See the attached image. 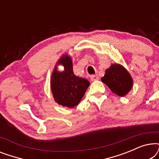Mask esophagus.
<instances>
[{
	"label": "esophagus",
	"instance_id": "esophagus-1",
	"mask_svg": "<svg viewBox=\"0 0 159 159\" xmlns=\"http://www.w3.org/2000/svg\"><path fill=\"white\" fill-rule=\"evenodd\" d=\"M90 79L92 81H96V80H99V77L98 75H91Z\"/></svg>",
	"mask_w": 159,
	"mask_h": 159
}]
</instances>
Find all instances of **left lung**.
<instances>
[{
    "mask_svg": "<svg viewBox=\"0 0 159 159\" xmlns=\"http://www.w3.org/2000/svg\"><path fill=\"white\" fill-rule=\"evenodd\" d=\"M101 80L113 93L121 97L127 95L133 84V80L128 71L118 64H112L106 69Z\"/></svg>",
    "mask_w": 159,
    "mask_h": 159,
    "instance_id": "left-lung-1",
    "label": "left lung"
}]
</instances>
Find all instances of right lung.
Here are the masks:
<instances>
[{
  "label": "right lung",
  "instance_id": "right-lung-1",
  "mask_svg": "<svg viewBox=\"0 0 159 159\" xmlns=\"http://www.w3.org/2000/svg\"><path fill=\"white\" fill-rule=\"evenodd\" d=\"M59 64L65 67L63 72L57 70V65ZM89 85L90 82L74 74L70 56L63 55L53 69L51 80V89L56 103L68 108L77 106Z\"/></svg>",
  "mask_w": 159,
  "mask_h": 159
}]
</instances>
